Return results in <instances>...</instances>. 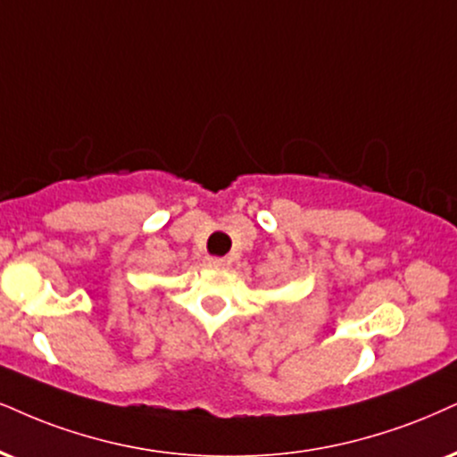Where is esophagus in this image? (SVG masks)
I'll return each mask as SVG.
<instances>
[{
    "label": "esophagus",
    "instance_id": "1",
    "mask_svg": "<svg viewBox=\"0 0 457 457\" xmlns=\"http://www.w3.org/2000/svg\"><path fill=\"white\" fill-rule=\"evenodd\" d=\"M205 264L210 269H224L228 264V261H227V258H207Z\"/></svg>",
    "mask_w": 457,
    "mask_h": 457
}]
</instances>
